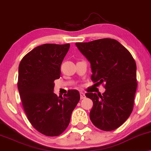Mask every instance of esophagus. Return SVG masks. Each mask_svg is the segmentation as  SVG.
I'll return each instance as SVG.
<instances>
[{
	"mask_svg": "<svg viewBox=\"0 0 151 151\" xmlns=\"http://www.w3.org/2000/svg\"><path fill=\"white\" fill-rule=\"evenodd\" d=\"M80 98H81V99H84L86 98L85 94H84L83 92H80Z\"/></svg>",
	"mask_w": 151,
	"mask_h": 151,
	"instance_id": "esophagus-1",
	"label": "esophagus"
}]
</instances>
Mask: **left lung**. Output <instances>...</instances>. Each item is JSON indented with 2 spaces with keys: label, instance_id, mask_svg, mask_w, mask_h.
Returning <instances> with one entry per match:
<instances>
[{
  "label": "left lung",
  "instance_id": "1",
  "mask_svg": "<svg viewBox=\"0 0 151 151\" xmlns=\"http://www.w3.org/2000/svg\"><path fill=\"white\" fill-rule=\"evenodd\" d=\"M76 45L90 62L92 81L104 83L106 89L102 95H85L93 102L91 121L102 131H113L125 122L133 111L137 86L135 60L114 39L76 42Z\"/></svg>",
  "mask_w": 151,
  "mask_h": 151
}]
</instances>
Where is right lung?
<instances>
[{"label": "right lung", "mask_w": 151, "mask_h": 151, "mask_svg": "<svg viewBox=\"0 0 151 151\" xmlns=\"http://www.w3.org/2000/svg\"><path fill=\"white\" fill-rule=\"evenodd\" d=\"M69 44H44L22 58L18 68V88L24 111L33 127L47 136H58L67 129L80 100L77 90L58 97L54 80L60 77V66Z\"/></svg>", "instance_id": "obj_1"}]
</instances>
